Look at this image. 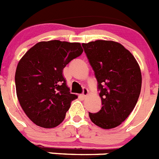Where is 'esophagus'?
I'll use <instances>...</instances> for the list:
<instances>
[{
	"instance_id": "34e87169",
	"label": "esophagus",
	"mask_w": 159,
	"mask_h": 159,
	"mask_svg": "<svg viewBox=\"0 0 159 159\" xmlns=\"http://www.w3.org/2000/svg\"><path fill=\"white\" fill-rule=\"evenodd\" d=\"M89 95V90L87 89H84V92H83V94H81V97H82L83 99L86 98V96Z\"/></svg>"
}]
</instances>
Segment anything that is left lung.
Instances as JSON below:
<instances>
[{
	"mask_svg": "<svg viewBox=\"0 0 159 159\" xmlns=\"http://www.w3.org/2000/svg\"><path fill=\"white\" fill-rule=\"evenodd\" d=\"M98 82L102 108L89 112L91 120L104 129L120 125L134 110L142 89V72L129 51L114 41L83 43Z\"/></svg>",
	"mask_w": 159,
	"mask_h": 159,
	"instance_id": "8db88e82",
	"label": "left lung"
}]
</instances>
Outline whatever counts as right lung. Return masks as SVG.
Returning a JSON list of instances; mask_svg holds the SVG:
<instances>
[{"label":"right lung","mask_w":159,"mask_h":159,"mask_svg":"<svg viewBox=\"0 0 159 159\" xmlns=\"http://www.w3.org/2000/svg\"><path fill=\"white\" fill-rule=\"evenodd\" d=\"M82 53L80 43L51 40L38 43L20 59L16 93L23 111L35 125L55 128L64 120L78 96L69 92L63 68Z\"/></svg>","instance_id":"right-lung-1"}]
</instances>
